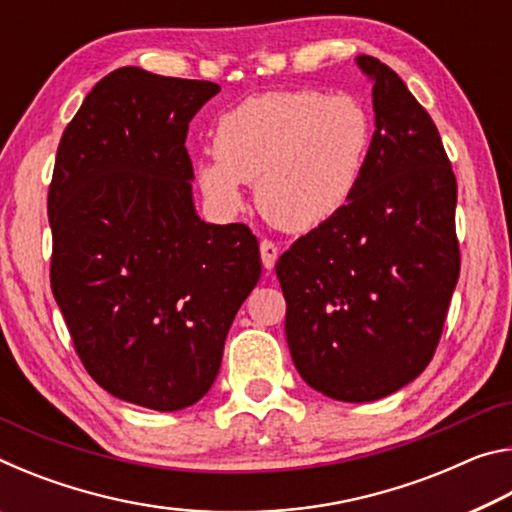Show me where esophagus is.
Segmentation results:
<instances>
[{
    "instance_id": "esophagus-1",
    "label": "esophagus",
    "mask_w": 512,
    "mask_h": 512,
    "mask_svg": "<svg viewBox=\"0 0 512 512\" xmlns=\"http://www.w3.org/2000/svg\"><path fill=\"white\" fill-rule=\"evenodd\" d=\"M259 253H262V264H264V268H266V271H271V268H273L275 262H277V246L273 244V241L264 239L262 244H259Z\"/></svg>"
}]
</instances>
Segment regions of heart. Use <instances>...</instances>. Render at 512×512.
Segmentation results:
<instances>
[{"mask_svg":"<svg viewBox=\"0 0 512 512\" xmlns=\"http://www.w3.org/2000/svg\"><path fill=\"white\" fill-rule=\"evenodd\" d=\"M372 144L375 119L354 94L266 92L219 117L216 155L196 162V183L221 212H237L244 183H257L259 210L268 221L309 232L348 207Z\"/></svg>","mask_w":512,"mask_h":512,"instance_id":"heart-1","label":"heart"}]
</instances>
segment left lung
<instances>
[{
    "label": "left lung",
    "instance_id": "8db88e82",
    "mask_svg": "<svg viewBox=\"0 0 512 512\" xmlns=\"http://www.w3.org/2000/svg\"><path fill=\"white\" fill-rule=\"evenodd\" d=\"M372 83L375 144L341 214L275 264L300 377L332 400L375 402L429 366L461 257L456 178L433 124L404 81L357 56Z\"/></svg>",
    "mask_w": 512,
    "mask_h": 512
}]
</instances>
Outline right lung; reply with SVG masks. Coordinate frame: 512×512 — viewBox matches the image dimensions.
<instances>
[{
	"label": "right lung",
	"instance_id": "add662e5",
	"mask_svg": "<svg viewBox=\"0 0 512 512\" xmlns=\"http://www.w3.org/2000/svg\"><path fill=\"white\" fill-rule=\"evenodd\" d=\"M221 88L121 67L94 85L49 187L51 291L101 388L153 411L210 391L262 275L244 223L196 212L189 121Z\"/></svg>",
	"mask_w": 512,
	"mask_h": 512
}]
</instances>
